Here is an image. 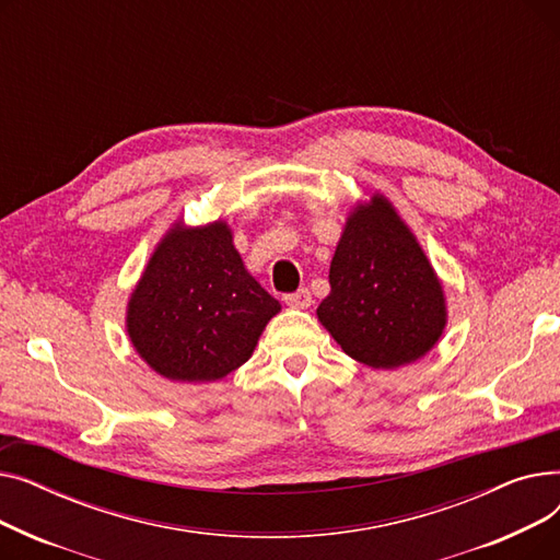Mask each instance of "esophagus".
<instances>
[{"mask_svg":"<svg viewBox=\"0 0 560 560\" xmlns=\"http://www.w3.org/2000/svg\"><path fill=\"white\" fill-rule=\"evenodd\" d=\"M283 302L292 308H308L313 298H311V290L308 288H302L298 292H288V295L283 298Z\"/></svg>","mask_w":560,"mask_h":560,"instance_id":"esophagus-1","label":"esophagus"}]
</instances>
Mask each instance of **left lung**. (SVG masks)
<instances>
[{"mask_svg": "<svg viewBox=\"0 0 560 560\" xmlns=\"http://www.w3.org/2000/svg\"><path fill=\"white\" fill-rule=\"evenodd\" d=\"M329 285L317 317L345 354L370 368L418 361L445 329L443 288L413 233L378 195L349 215Z\"/></svg>", "mask_w": 560, "mask_h": 560, "instance_id": "1", "label": "left lung"}]
</instances>
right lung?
<instances>
[{
    "label": "right lung",
    "instance_id": "add662e5",
    "mask_svg": "<svg viewBox=\"0 0 560 560\" xmlns=\"http://www.w3.org/2000/svg\"><path fill=\"white\" fill-rule=\"evenodd\" d=\"M281 304L249 277L224 222L172 229L129 302L138 354L172 381H215L241 368Z\"/></svg>",
    "mask_w": 560,
    "mask_h": 560
}]
</instances>
